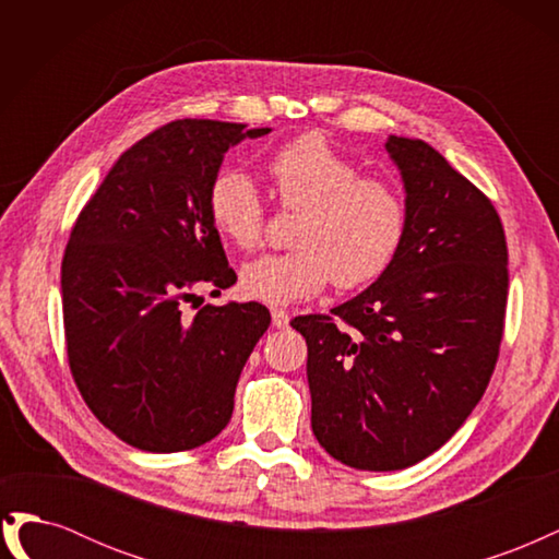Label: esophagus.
Instances as JSON below:
<instances>
[{
	"label": "esophagus",
	"instance_id": "obj_1",
	"mask_svg": "<svg viewBox=\"0 0 559 559\" xmlns=\"http://www.w3.org/2000/svg\"><path fill=\"white\" fill-rule=\"evenodd\" d=\"M289 312H284V310H273V326L275 329H286L289 326Z\"/></svg>",
	"mask_w": 559,
	"mask_h": 559
}]
</instances>
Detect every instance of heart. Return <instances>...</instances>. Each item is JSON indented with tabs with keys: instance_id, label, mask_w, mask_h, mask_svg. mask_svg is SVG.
<instances>
[{
	"instance_id": "b5f03b06",
	"label": "heart",
	"mask_w": 559,
	"mask_h": 559,
	"mask_svg": "<svg viewBox=\"0 0 559 559\" xmlns=\"http://www.w3.org/2000/svg\"><path fill=\"white\" fill-rule=\"evenodd\" d=\"M282 205L302 210L296 249L263 253L242 265L240 292L265 306H292L333 280L343 289L380 277L396 257L405 207L392 183L361 177L359 167L317 134L282 146L267 160ZM216 233L238 249L261 240L263 202L240 170L218 173L207 191Z\"/></svg>"
}]
</instances>
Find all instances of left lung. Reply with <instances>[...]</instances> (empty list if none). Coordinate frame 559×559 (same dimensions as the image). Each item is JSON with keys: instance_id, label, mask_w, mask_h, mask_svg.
Returning a JSON list of instances; mask_svg holds the SVG:
<instances>
[{"instance_id": "8db88e82", "label": "left lung", "mask_w": 559, "mask_h": 559, "mask_svg": "<svg viewBox=\"0 0 559 559\" xmlns=\"http://www.w3.org/2000/svg\"><path fill=\"white\" fill-rule=\"evenodd\" d=\"M384 151L405 195L396 257L333 317L292 321L317 441L361 471L413 466L464 425L492 378L509 294L492 202L427 142L389 134Z\"/></svg>"}]
</instances>
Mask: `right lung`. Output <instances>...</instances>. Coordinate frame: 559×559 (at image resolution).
<instances>
[{"instance_id":"obj_1","label":"right lung","mask_w":559,"mask_h":559,"mask_svg":"<svg viewBox=\"0 0 559 559\" xmlns=\"http://www.w3.org/2000/svg\"><path fill=\"white\" fill-rule=\"evenodd\" d=\"M270 128L183 118L132 144L79 214L62 259L67 357L83 401L121 441L193 450L222 433L270 326L261 302L202 306L235 284L207 191L226 151Z\"/></svg>"}]
</instances>
